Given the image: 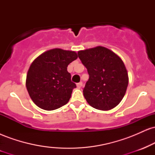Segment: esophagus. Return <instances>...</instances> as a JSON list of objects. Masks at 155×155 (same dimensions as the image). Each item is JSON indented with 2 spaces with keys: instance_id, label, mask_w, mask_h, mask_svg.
<instances>
[{
  "instance_id": "obj_1",
  "label": "esophagus",
  "mask_w": 155,
  "mask_h": 155,
  "mask_svg": "<svg viewBox=\"0 0 155 155\" xmlns=\"http://www.w3.org/2000/svg\"><path fill=\"white\" fill-rule=\"evenodd\" d=\"M76 86H77V88H79V89H80L81 87H82V82H79V83H78L77 84H76Z\"/></svg>"
}]
</instances>
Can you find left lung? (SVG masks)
Returning <instances> with one entry per match:
<instances>
[{"mask_svg": "<svg viewBox=\"0 0 155 155\" xmlns=\"http://www.w3.org/2000/svg\"><path fill=\"white\" fill-rule=\"evenodd\" d=\"M78 56L90 76L83 90L87 102L102 111L116 107L125 95L129 81L122 59L101 46L79 51Z\"/></svg>", "mask_w": 155, "mask_h": 155, "instance_id": "obj_1", "label": "left lung"}]
</instances>
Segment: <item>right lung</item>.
<instances>
[{
    "label": "right lung",
    "mask_w": 155,
    "mask_h": 155,
    "mask_svg": "<svg viewBox=\"0 0 155 155\" xmlns=\"http://www.w3.org/2000/svg\"><path fill=\"white\" fill-rule=\"evenodd\" d=\"M77 58L76 51L56 48L33 60L25 84L30 97L37 106L52 111L68 102L76 86L71 80L67 67Z\"/></svg>",
    "instance_id": "obj_1"
}]
</instances>
